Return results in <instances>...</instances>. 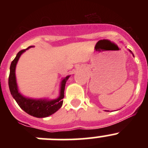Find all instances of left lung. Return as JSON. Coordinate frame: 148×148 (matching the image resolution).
<instances>
[{
    "instance_id": "obj_1",
    "label": "left lung",
    "mask_w": 148,
    "mask_h": 148,
    "mask_svg": "<svg viewBox=\"0 0 148 148\" xmlns=\"http://www.w3.org/2000/svg\"><path fill=\"white\" fill-rule=\"evenodd\" d=\"M130 52H131V51H130Z\"/></svg>"
}]
</instances>
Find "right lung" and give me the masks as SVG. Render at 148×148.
Masks as SVG:
<instances>
[{"mask_svg":"<svg viewBox=\"0 0 148 148\" xmlns=\"http://www.w3.org/2000/svg\"><path fill=\"white\" fill-rule=\"evenodd\" d=\"M33 46H30L25 49H22L19 51L17 54L15 59L13 60L10 65V72L9 75V87H10V92L12 97L15 99L16 102L21 108L26 113L37 118H44L47 117L50 115L56 113V111L59 110L63 104L62 99L64 97V89L66 82L70 76H66L64 79H63L61 82V92L58 99L52 101L46 100H35V99H27L23 97L18 92V87H17L16 79H15V66L18 59L20 58L21 55L25 52L27 49L32 47Z\"/></svg>","mask_w":148,"mask_h":148,"instance_id":"obj_1","label":"right lung"}]
</instances>
